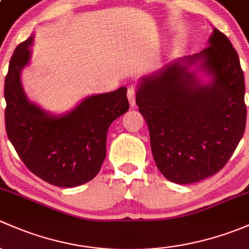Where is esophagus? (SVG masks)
Returning <instances> with one entry per match:
<instances>
[{"mask_svg": "<svg viewBox=\"0 0 249 249\" xmlns=\"http://www.w3.org/2000/svg\"><path fill=\"white\" fill-rule=\"evenodd\" d=\"M127 97H128V101H129L130 107H135V89L133 86H130L129 89H128Z\"/></svg>", "mask_w": 249, "mask_h": 249, "instance_id": "34e87169", "label": "esophagus"}]
</instances>
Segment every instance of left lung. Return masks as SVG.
Listing matches in <instances>:
<instances>
[{
	"label": "left lung",
	"mask_w": 249,
	"mask_h": 249,
	"mask_svg": "<svg viewBox=\"0 0 249 249\" xmlns=\"http://www.w3.org/2000/svg\"><path fill=\"white\" fill-rule=\"evenodd\" d=\"M207 43L199 53L173 61L138 84L135 102L147 124L155 162L164 178L178 184L218 173L245 133L239 55L214 27ZM199 72L210 80L202 82Z\"/></svg>",
	"instance_id": "obj_1"
}]
</instances>
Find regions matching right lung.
<instances>
[{
    "mask_svg": "<svg viewBox=\"0 0 249 249\" xmlns=\"http://www.w3.org/2000/svg\"><path fill=\"white\" fill-rule=\"evenodd\" d=\"M33 36L15 49L4 80L6 130L25 165L57 187L81 186L101 170L112 121L128 111L127 87L84 98L71 111L55 115L27 98L21 71L30 63Z\"/></svg>",
    "mask_w": 249,
    "mask_h": 249,
    "instance_id": "add662e5",
    "label": "right lung"
}]
</instances>
